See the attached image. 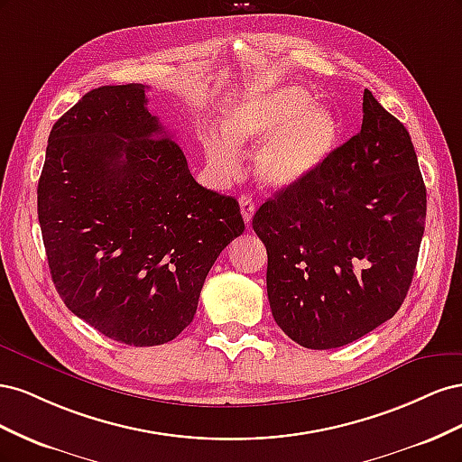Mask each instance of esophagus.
<instances>
[{
	"label": "esophagus",
	"mask_w": 462,
	"mask_h": 462,
	"mask_svg": "<svg viewBox=\"0 0 462 462\" xmlns=\"http://www.w3.org/2000/svg\"><path fill=\"white\" fill-rule=\"evenodd\" d=\"M239 204H241V214H243V219H245V223L248 226V223L253 221L254 209H256L254 200H253V197H248V194H243V197L239 199Z\"/></svg>",
	"instance_id": "34e87169"
}]
</instances>
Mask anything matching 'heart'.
I'll list each match as a JSON object with an SVG mask.
<instances>
[{
	"instance_id": "1",
	"label": "heart",
	"mask_w": 462,
	"mask_h": 462,
	"mask_svg": "<svg viewBox=\"0 0 462 462\" xmlns=\"http://www.w3.org/2000/svg\"><path fill=\"white\" fill-rule=\"evenodd\" d=\"M223 133L204 134V153L221 177L239 173V148L263 144L254 156L260 183L297 185L314 175L339 144L341 125L331 109L316 106L309 90L292 85L254 90L223 109Z\"/></svg>"
}]
</instances>
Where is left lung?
<instances>
[{
    "mask_svg": "<svg viewBox=\"0 0 462 462\" xmlns=\"http://www.w3.org/2000/svg\"><path fill=\"white\" fill-rule=\"evenodd\" d=\"M362 127L309 179L253 217L268 250L275 324L316 351L360 339L407 297L426 221V187L404 125L370 90Z\"/></svg>",
    "mask_w": 462,
    "mask_h": 462,
    "instance_id": "left-lung-1",
    "label": "left lung"
}]
</instances>
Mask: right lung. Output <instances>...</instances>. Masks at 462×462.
Here are the masks:
<instances>
[{"instance_id": "add662e5", "label": "right lung", "mask_w": 462, "mask_h": 462, "mask_svg": "<svg viewBox=\"0 0 462 462\" xmlns=\"http://www.w3.org/2000/svg\"><path fill=\"white\" fill-rule=\"evenodd\" d=\"M144 85L100 87L51 127L38 221L65 306L134 346L175 339L219 253L243 235L239 202L199 185L148 107Z\"/></svg>"}]
</instances>
